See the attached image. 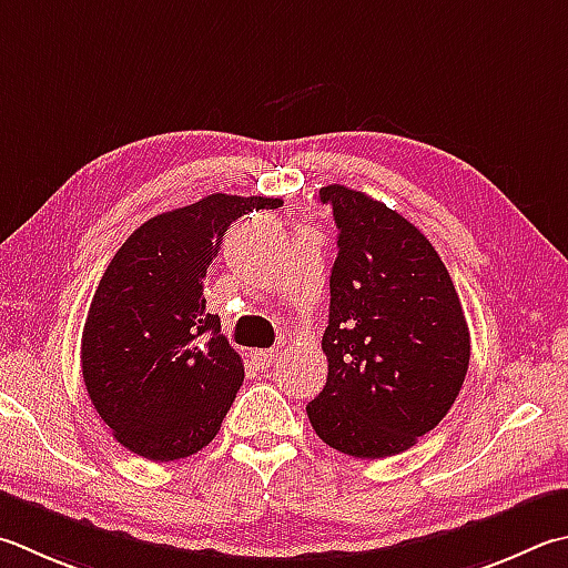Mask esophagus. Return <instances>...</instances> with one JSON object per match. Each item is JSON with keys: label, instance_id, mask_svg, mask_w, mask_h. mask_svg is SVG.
I'll return each mask as SVG.
<instances>
[{"label": "esophagus", "instance_id": "obj_1", "mask_svg": "<svg viewBox=\"0 0 568 568\" xmlns=\"http://www.w3.org/2000/svg\"><path fill=\"white\" fill-rule=\"evenodd\" d=\"M275 357H277V353H275L273 347H271V349H253V353H251L253 365H257L261 369L271 367V365L275 363Z\"/></svg>", "mask_w": 568, "mask_h": 568}]
</instances>
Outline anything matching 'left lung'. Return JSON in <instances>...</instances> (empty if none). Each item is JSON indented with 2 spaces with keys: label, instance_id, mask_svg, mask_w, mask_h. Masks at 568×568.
<instances>
[{
  "label": "left lung",
  "instance_id": "obj_1",
  "mask_svg": "<svg viewBox=\"0 0 568 568\" xmlns=\"http://www.w3.org/2000/svg\"><path fill=\"white\" fill-rule=\"evenodd\" d=\"M320 201L339 233L327 383L307 417L343 455H399L455 405L469 367L467 320L445 263L407 219L339 183L320 189Z\"/></svg>",
  "mask_w": 568,
  "mask_h": 568
}]
</instances>
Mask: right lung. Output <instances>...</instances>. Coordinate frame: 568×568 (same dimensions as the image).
Wrapping results in <instances>:
<instances>
[{
	"label": "right lung",
	"instance_id": "1",
	"mask_svg": "<svg viewBox=\"0 0 568 568\" xmlns=\"http://www.w3.org/2000/svg\"><path fill=\"white\" fill-rule=\"evenodd\" d=\"M281 205L211 193L153 215L111 257L81 335V375L133 455L183 459L219 435L245 373L221 317L205 311L203 281L233 221Z\"/></svg>",
	"mask_w": 568,
	"mask_h": 568
}]
</instances>
